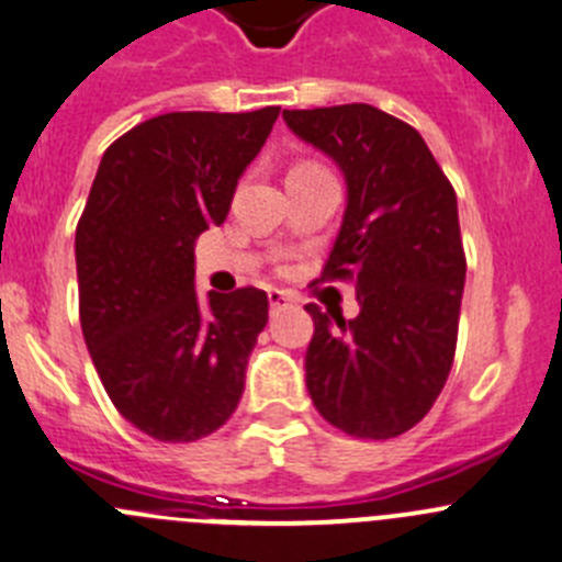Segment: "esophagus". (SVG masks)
Segmentation results:
<instances>
[{
    "instance_id": "1",
    "label": "esophagus",
    "mask_w": 562,
    "mask_h": 562,
    "mask_svg": "<svg viewBox=\"0 0 562 562\" xmlns=\"http://www.w3.org/2000/svg\"><path fill=\"white\" fill-rule=\"evenodd\" d=\"M269 305H271V313H280L282 307L291 305V293L277 291V288H271V291H269Z\"/></svg>"
}]
</instances>
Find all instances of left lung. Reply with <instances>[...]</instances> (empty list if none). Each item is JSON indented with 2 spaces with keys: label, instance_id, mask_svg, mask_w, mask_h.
Segmentation results:
<instances>
[{
  "label": "left lung",
  "instance_id": "obj_1",
  "mask_svg": "<svg viewBox=\"0 0 562 562\" xmlns=\"http://www.w3.org/2000/svg\"><path fill=\"white\" fill-rule=\"evenodd\" d=\"M338 162L344 224L322 280H352L360 313L313 316L305 380L340 432L385 440L416 427L452 371L465 251L458 196L418 130L371 104L285 110Z\"/></svg>",
  "mask_w": 562,
  "mask_h": 562
}]
</instances>
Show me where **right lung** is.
Masks as SVG:
<instances>
[{"label": "right lung", "instance_id": "obj_1", "mask_svg": "<svg viewBox=\"0 0 562 562\" xmlns=\"http://www.w3.org/2000/svg\"><path fill=\"white\" fill-rule=\"evenodd\" d=\"M280 108L162 113L113 140L77 224L80 324L115 411L166 443L216 432L269 322L260 288L193 285V246L224 224Z\"/></svg>", "mask_w": 562, "mask_h": 562}]
</instances>
